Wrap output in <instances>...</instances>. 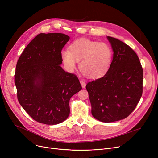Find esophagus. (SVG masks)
<instances>
[{
  "instance_id": "34e87169",
  "label": "esophagus",
  "mask_w": 158,
  "mask_h": 158,
  "mask_svg": "<svg viewBox=\"0 0 158 158\" xmlns=\"http://www.w3.org/2000/svg\"><path fill=\"white\" fill-rule=\"evenodd\" d=\"M80 82H81V85L82 86V88H85L86 87V83L83 80H80Z\"/></svg>"
}]
</instances>
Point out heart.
<instances>
[{"label":"heart","instance_id":"obj_1","mask_svg":"<svg viewBox=\"0 0 158 158\" xmlns=\"http://www.w3.org/2000/svg\"><path fill=\"white\" fill-rule=\"evenodd\" d=\"M61 59L68 69L72 70L80 61L79 69L85 76L97 79L109 71L113 61L111 48L105 43L88 39H79L63 49Z\"/></svg>","mask_w":158,"mask_h":158}]
</instances>
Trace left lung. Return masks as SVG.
<instances>
[{
	"label": "left lung",
	"instance_id": "left-lung-1",
	"mask_svg": "<svg viewBox=\"0 0 158 158\" xmlns=\"http://www.w3.org/2000/svg\"><path fill=\"white\" fill-rule=\"evenodd\" d=\"M113 51L111 67L104 76L86 86L92 114L102 122L126 118L135 110L143 93V72L136 52L123 41L107 36Z\"/></svg>",
	"mask_w": 158,
	"mask_h": 158
}]
</instances>
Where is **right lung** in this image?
<instances>
[{
	"instance_id": "add662e5",
	"label": "right lung",
	"mask_w": 158,
	"mask_h": 158,
	"mask_svg": "<svg viewBox=\"0 0 158 158\" xmlns=\"http://www.w3.org/2000/svg\"><path fill=\"white\" fill-rule=\"evenodd\" d=\"M70 37L40 33L25 48L16 63L15 84L20 104L38 122L56 125L70 114V98L82 89L77 77L66 72L61 52Z\"/></svg>"
}]
</instances>
